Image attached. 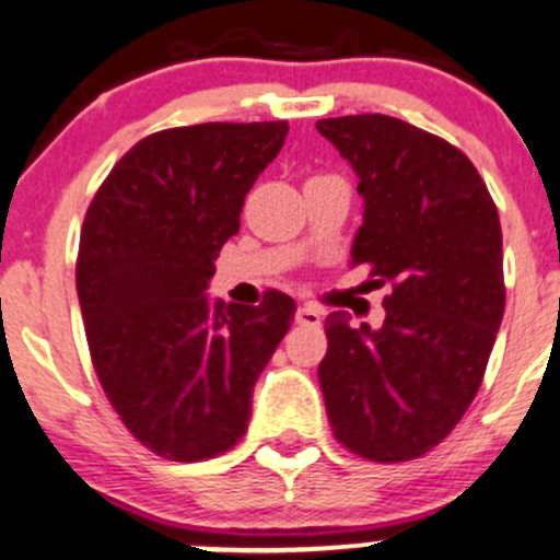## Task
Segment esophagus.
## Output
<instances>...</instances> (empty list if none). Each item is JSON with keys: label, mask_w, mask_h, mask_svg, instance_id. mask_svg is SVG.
<instances>
[{"label": "esophagus", "mask_w": 560, "mask_h": 560, "mask_svg": "<svg viewBox=\"0 0 560 560\" xmlns=\"http://www.w3.org/2000/svg\"><path fill=\"white\" fill-rule=\"evenodd\" d=\"M324 318V313L316 308V305H300L298 313H294V322L300 324V327H318Z\"/></svg>", "instance_id": "esophagus-1"}]
</instances>
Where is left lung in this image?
I'll return each mask as SVG.
<instances>
[{
    "mask_svg": "<svg viewBox=\"0 0 560 560\" xmlns=\"http://www.w3.org/2000/svg\"><path fill=\"white\" fill-rule=\"evenodd\" d=\"M359 177L364 223L350 266L390 284L385 322L329 313L318 364L329 425L374 463L422 457L481 388L505 313L502 229L487 183L463 151L385 114L316 121Z\"/></svg>",
    "mask_w": 560,
    "mask_h": 560,
    "instance_id": "1",
    "label": "left lung"
}]
</instances>
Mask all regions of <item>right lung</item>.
Returning <instances> with one entry per match:
<instances>
[{"label":"right lung","instance_id":"right-lung-1","mask_svg":"<svg viewBox=\"0 0 560 560\" xmlns=\"http://www.w3.org/2000/svg\"><path fill=\"white\" fill-rule=\"evenodd\" d=\"M287 132V121L153 132L114 164L84 214L77 294L92 366L127 430L159 457L229 452L292 327L284 292H266L260 305L205 294L244 196Z\"/></svg>","mask_w":560,"mask_h":560}]
</instances>
